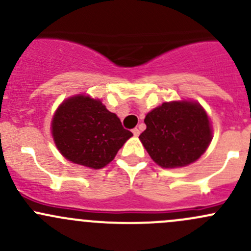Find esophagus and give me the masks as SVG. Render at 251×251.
Returning <instances> with one entry per match:
<instances>
[{"instance_id":"esophagus-1","label":"esophagus","mask_w":251,"mask_h":251,"mask_svg":"<svg viewBox=\"0 0 251 251\" xmlns=\"http://www.w3.org/2000/svg\"><path fill=\"white\" fill-rule=\"evenodd\" d=\"M132 133H133V135H135V136H138V135H140V130H138L137 127L133 128V130H132Z\"/></svg>"}]
</instances>
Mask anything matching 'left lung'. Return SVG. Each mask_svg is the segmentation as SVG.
Listing matches in <instances>:
<instances>
[{"mask_svg":"<svg viewBox=\"0 0 251 251\" xmlns=\"http://www.w3.org/2000/svg\"><path fill=\"white\" fill-rule=\"evenodd\" d=\"M140 135L151 158L161 168H181L204 154L211 141L209 118L198 103H163L147 114Z\"/></svg>","mask_w":251,"mask_h":251,"instance_id":"8db88e82","label":"left lung"}]
</instances>
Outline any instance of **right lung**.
I'll use <instances>...</instances> for the list:
<instances>
[{"instance_id":"obj_1","label":"right lung","mask_w":251,"mask_h":251,"mask_svg":"<svg viewBox=\"0 0 251 251\" xmlns=\"http://www.w3.org/2000/svg\"><path fill=\"white\" fill-rule=\"evenodd\" d=\"M55 146L68 160L91 169L104 168L132 132L100 100L85 96L62 103L52 120Z\"/></svg>"}]
</instances>
